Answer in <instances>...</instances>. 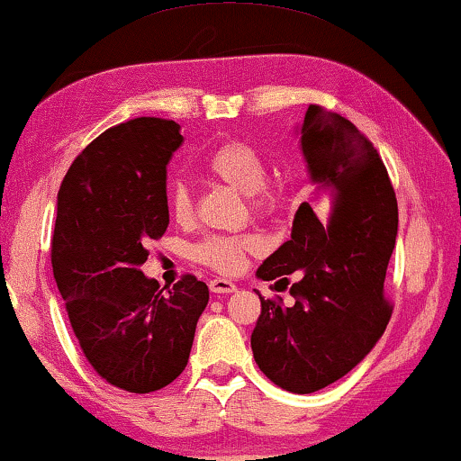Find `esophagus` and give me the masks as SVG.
I'll return each instance as SVG.
<instances>
[{
  "label": "esophagus",
  "instance_id": "1",
  "mask_svg": "<svg viewBox=\"0 0 461 461\" xmlns=\"http://www.w3.org/2000/svg\"><path fill=\"white\" fill-rule=\"evenodd\" d=\"M210 289L213 294H232V292H237V285L229 279H222V276H218V279L210 281Z\"/></svg>",
  "mask_w": 461,
  "mask_h": 461
}]
</instances>
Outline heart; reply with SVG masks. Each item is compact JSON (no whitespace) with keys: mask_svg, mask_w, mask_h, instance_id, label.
Here are the masks:
<instances>
[{"mask_svg":"<svg viewBox=\"0 0 461 461\" xmlns=\"http://www.w3.org/2000/svg\"><path fill=\"white\" fill-rule=\"evenodd\" d=\"M205 174L220 185L232 188L239 194L248 197L251 212L260 216H270L279 210V194L267 185L268 172L264 159L245 142H224L213 149L203 163ZM166 207L174 222L186 224L193 218V197L182 182H172L166 193ZM260 248L256 235H213L201 241L194 248V260L205 264L218 273H237L243 267L248 254H254Z\"/></svg>","mask_w":461,"mask_h":461,"instance_id":"b5f03b06","label":"heart"}]
</instances>
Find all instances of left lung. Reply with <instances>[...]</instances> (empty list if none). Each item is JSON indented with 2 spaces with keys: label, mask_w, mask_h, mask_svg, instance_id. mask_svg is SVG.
<instances>
[{
  "label": "left lung",
  "mask_w": 461,
  "mask_h": 461,
  "mask_svg": "<svg viewBox=\"0 0 461 461\" xmlns=\"http://www.w3.org/2000/svg\"><path fill=\"white\" fill-rule=\"evenodd\" d=\"M300 149L314 197L298 207L292 239L258 268V279L300 281L283 300L262 298L251 333L258 367L276 386L311 394L369 355L393 306L384 279L396 243L399 210L384 161L355 123L311 104Z\"/></svg>",
  "instance_id": "8db88e82"
}]
</instances>
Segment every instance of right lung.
I'll return each mask as SVG.
<instances>
[{
  "mask_svg": "<svg viewBox=\"0 0 461 461\" xmlns=\"http://www.w3.org/2000/svg\"><path fill=\"white\" fill-rule=\"evenodd\" d=\"M182 140L176 122L130 119L81 150L59 191L52 268L73 333L100 377L136 394L185 371L210 300L197 276L159 287L140 270L169 224L167 163Z\"/></svg>",
  "mask_w": 461,
  "mask_h": 461,
  "instance_id": "obj_1",
  "label": "right lung"
}]
</instances>
